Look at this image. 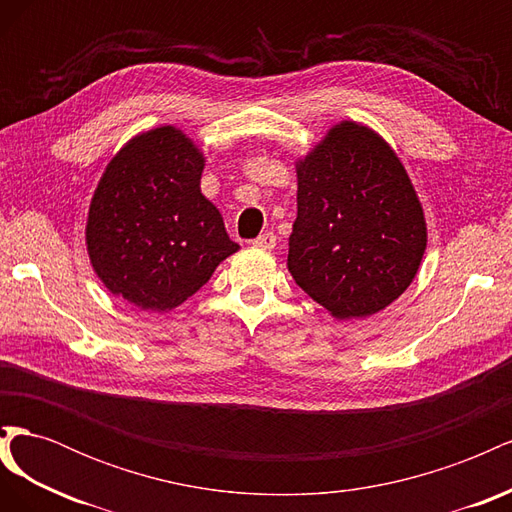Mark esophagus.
Masks as SVG:
<instances>
[{
    "label": "esophagus",
    "instance_id": "obj_1",
    "mask_svg": "<svg viewBox=\"0 0 512 512\" xmlns=\"http://www.w3.org/2000/svg\"><path fill=\"white\" fill-rule=\"evenodd\" d=\"M252 243H254L256 247H262V250H273L275 243H277V237L273 235L271 230H267V232H262V235H258Z\"/></svg>",
    "mask_w": 512,
    "mask_h": 512
}]
</instances>
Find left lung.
Returning a JSON list of instances; mask_svg holds the SVG:
<instances>
[{"instance_id": "obj_1", "label": "left lung", "mask_w": 512, "mask_h": 512, "mask_svg": "<svg viewBox=\"0 0 512 512\" xmlns=\"http://www.w3.org/2000/svg\"><path fill=\"white\" fill-rule=\"evenodd\" d=\"M297 177L294 282L339 320L380 312L410 286L427 245L404 166L376 132L344 121L297 164Z\"/></svg>"}]
</instances>
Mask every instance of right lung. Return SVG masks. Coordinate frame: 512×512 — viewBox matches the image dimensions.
<instances>
[{"label": "right lung", "instance_id": "obj_1", "mask_svg": "<svg viewBox=\"0 0 512 512\" xmlns=\"http://www.w3.org/2000/svg\"><path fill=\"white\" fill-rule=\"evenodd\" d=\"M203 166L173 126L132 138L106 166L89 207L87 250L113 294L166 312L239 250L220 211L200 194Z\"/></svg>", "mask_w": 512, "mask_h": 512}]
</instances>
